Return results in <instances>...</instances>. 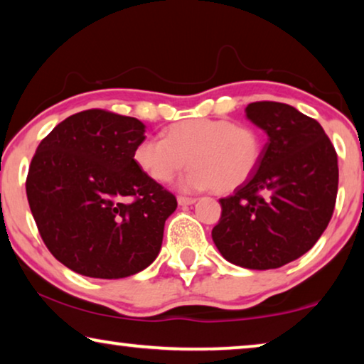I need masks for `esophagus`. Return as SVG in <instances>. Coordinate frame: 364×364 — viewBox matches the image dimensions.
I'll return each instance as SVG.
<instances>
[{
	"mask_svg": "<svg viewBox=\"0 0 364 364\" xmlns=\"http://www.w3.org/2000/svg\"><path fill=\"white\" fill-rule=\"evenodd\" d=\"M196 203V199L194 198H186V196H178V204L180 205H191Z\"/></svg>",
	"mask_w": 364,
	"mask_h": 364,
	"instance_id": "obj_1",
	"label": "esophagus"
}]
</instances>
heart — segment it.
I'll return each mask as SVG.
<instances>
[{
	"mask_svg": "<svg viewBox=\"0 0 364 364\" xmlns=\"http://www.w3.org/2000/svg\"><path fill=\"white\" fill-rule=\"evenodd\" d=\"M262 159V134L227 119L175 122L166 129L165 139L145 137L134 150L135 164L156 183H170L189 160L193 166L181 181L189 191H234L255 175Z\"/></svg>",
	"mask_w": 364,
	"mask_h": 364,
	"instance_id": "obj_1",
	"label": "heart"
}]
</instances>
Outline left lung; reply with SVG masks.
<instances>
[{
  "mask_svg": "<svg viewBox=\"0 0 364 364\" xmlns=\"http://www.w3.org/2000/svg\"><path fill=\"white\" fill-rule=\"evenodd\" d=\"M245 112L268 142L250 180L219 199L213 240L237 267L273 269L302 257L327 229L338 191L337 151L316 119L284 102L257 101Z\"/></svg>",
  "mask_w": 364,
  "mask_h": 364,
  "instance_id": "left-lung-1",
  "label": "left lung"
}]
</instances>
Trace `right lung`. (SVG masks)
I'll list each match as a JSON object with an SVG mask.
<instances>
[{
  "instance_id": "right-lung-1",
  "label": "right lung",
  "mask_w": 364,
  "mask_h": 364,
  "mask_svg": "<svg viewBox=\"0 0 364 364\" xmlns=\"http://www.w3.org/2000/svg\"><path fill=\"white\" fill-rule=\"evenodd\" d=\"M144 139L139 119L88 109L55 126L32 156L31 213L48 252L75 273L127 278L160 253L178 203L135 164Z\"/></svg>"
}]
</instances>
